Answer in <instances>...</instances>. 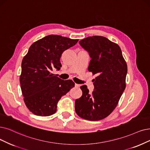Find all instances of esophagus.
<instances>
[{
  "label": "esophagus",
  "mask_w": 150,
  "mask_h": 150,
  "mask_svg": "<svg viewBox=\"0 0 150 150\" xmlns=\"http://www.w3.org/2000/svg\"><path fill=\"white\" fill-rule=\"evenodd\" d=\"M75 87H77V88H79L81 87V85L78 84V83H75Z\"/></svg>",
  "instance_id": "obj_1"
}]
</instances>
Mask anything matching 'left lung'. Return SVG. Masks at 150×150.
Segmentation results:
<instances>
[{
    "label": "left lung",
    "mask_w": 150,
    "mask_h": 150,
    "mask_svg": "<svg viewBox=\"0 0 150 150\" xmlns=\"http://www.w3.org/2000/svg\"><path fill=\"white\" fill-rule=\"evenodd\" d=\"M91 57L88 71L97 76L90 93L86 85L82 96L75 101V111L88 121H99L109 116L116 107L125 88L127 66L119 46L103 36L95 35L79 41Z\"/></svg>",
    "instance_id": "1"
}]
</instances>
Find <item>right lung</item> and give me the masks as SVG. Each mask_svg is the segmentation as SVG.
I'll return each instance as SVG.
<instances>
[{
  "instance_id": "obj_1",
  "label": "right lung",
  "mask_w": 150,
  "mask_h": 150,
  "mask_svg": "<svg viewBox=\"0 0 150 150\" xmlns=\"http://www.w3.org/2000/svg\"><path fill=\"white\" fill-rule=\"evenodd\" d=\"M78 40L49 35L33 43L21 63L20 77L24 101L35 115L48 116L57 111L58 101L74 87L71 80L53 76V68L60 69L62 53Z\"/></svg>"
}]
</instances>
